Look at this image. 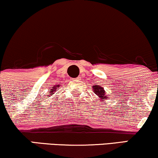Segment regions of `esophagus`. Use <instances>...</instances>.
I'll list each match as a JSON object with an SVG mask.
<instances>
[{"label":"esophagus","mask_w":158,"mask_h":158,"mask_svg":"<svg viewBox=\"0 0 158 158\" xmlns=\"http://www.w3.org/2000/svg\"><path fill=\"white\" fill-rule=\"evenodd\" d=\"M76 80H79V79H80V77H77V78H76Z\"/></svg>","instance_id":"obj_1"}]
</instances>
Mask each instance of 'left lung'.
<instances>
[{
	"mask_svg": "<svg viewBox=\"0 0 158 158\" xmlns=\"http://www.w3.org/2000/svg\"><path fill=\"white\" fill-rule=\"evenodd\" d=\"M93 87L94 89V94L97 95L98 98H101L102 101H104L105 98H108L105 94V90H104V87L98 86V85H95Z\"/></svg>",
	"mask_w": 158,
	"mask_h": 158,
	"instance_id": "1",
	"label": "left lung"
}]
</instances>
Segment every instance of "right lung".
<instances>
[{
	"label": "right lung",
	"mask_w": 158,
	"mask_h": 158,
	"mask_svg": "<svg viewBox=\"0 0 158 158\" xmlns=\"http://www.w3.org/2000/svg\"><path fill=\"white\" fill-rule=\"evenodd\" d=\"M57 88H60V85H56V86H54V87H53L52 89H51L50 91H49V93H50L51 96V95H52V94H54V92H55V91H56V89H57Z\"/></svg>",
	"instance_id": "1"
}]
</instances>
